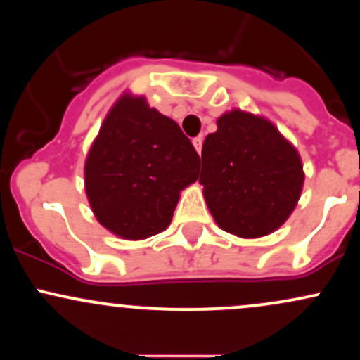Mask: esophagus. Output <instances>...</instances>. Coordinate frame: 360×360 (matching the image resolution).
Listing matches in <instances>:
<instances>
[{
    "mask_svg": "<svg viewBox=\"0 0 360 360\" xmlns=\"http://www.w3.org/2000/svg\"><path fill=\"white\" fill-rule=\"evenodd\" d=\"M193 146H194V148H196L198 154H201V148H203V137H194Z\"/></svg>",
    "mask_w": 360,
    "mask_h": 360,
    "instance_id": "obj_1",
    "label": "esophagus"
}]
</instances>
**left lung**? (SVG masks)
Listing matches in <instances>:
<instances>
[{
    "instance_id": "left-lung-1",
    "label": "left lung",
    "mask_w": 360,
    "mask_h": 360,
    "mask_svg": "<svg viewBox=\"0 0 360 360\" xmlns=\"http://www.w3.org/2000/svg\"><path fill=\"white\" fill-rule=\"evenodd\" d=\"M205 139L200 183L214 221L243 238L278 230L303 189L296 148L267 120L233 110Z\"/></svg>"
}]
</instances>
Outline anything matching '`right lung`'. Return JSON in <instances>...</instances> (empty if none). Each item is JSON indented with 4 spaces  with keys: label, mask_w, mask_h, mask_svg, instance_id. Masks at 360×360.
Listing matches in <instances>:
<instances>
[{
    "label": "right lung",
    "mask_w": 360,
    "mask_h": 360,
    "mask_svg": "<svg viewBox=\"0 0 360 360\" xmlns=\"http://www.w3.org/2000/svg\"><path fill=\"white\" fill-rule=\"evenodd\" d=\"M200 155L174 120L143 98L123 96L86 159V194L98 221L118 237L166 230L179 191L198 179Z\"/></svg>",
    "instance_id": "add662e5"
}]
</instances>
